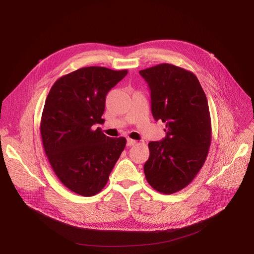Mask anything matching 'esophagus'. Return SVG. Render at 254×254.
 <instances>
[{
	"instance_id": "esophagus-1",
	"label": "esophagus",
	"mask_w": 254,
	"mask_h": 254,
	"mask_svg": "<svg viewBox=\"0 0 254 254\" xmlns=\"http://www.w3.org/2000/svg\"><path fill=\"white\" fill-rule=\"evenodd\" d=\"M135 143H136V140H134V139L127 138V147H131V146H133V144H135Z\"/></svg>"
}]
</instances>
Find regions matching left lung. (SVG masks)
<instances>
[{
  "instance_id": "8db88e82",
  "label": "left lung",
  "mask_w": 254,
  "mask_h": 254,
  "mask_svg": "<svg viewBox=\"0 0 254 254\" xmlns=\"http://www.w3.org/2000/svg\"><path fill=\"white\" fill-rule=\"evenodd\" d=\"M149 84L152 114L166 123L167 135L150 141L143 165L148 183L173 194L188 186L203 167L211 143V119L205 92L191 71L163 63L139 71Z\"/></svg>"
}]
</instances>
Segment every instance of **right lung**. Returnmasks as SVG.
Returning <instances> with one entry per match:
<instances>
[{
	"mask_svg": "<svg viewBox=\"0 0 254 254\" xmlns=\"http://www.w3.org/2000/svg\"><path fill=\"white\" fill-rule=\"evenodd\" d=\"M127 70L90 66L60 77L43 108L40 132L45 154L61 183L89 197L106 185L127 139L106 136L94 125L101 119L107 92Z\"/></svg>",
	"mask_w": 254,
	"mask_h": 254,
	"instance_id": "right-lung-1",
	"label": "right lung"
}]
</instances>
